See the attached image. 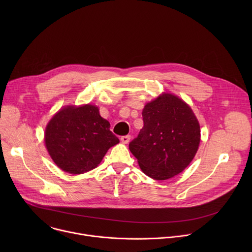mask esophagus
I'll return each instance as SVG.
<instances>
[{"label":"esophagus","mask_w":252,"mask_h":252,"mask_svg":"<svg viewBox=\"0 0 252 252\" xmlns=\"http://www.w3.org/2000/svg\"><path fill=\"white\" fill-rule=\"evenodd\" d=\"M129 139H130V135H124V136L121 137V141H122L123 143H125V145H126V143H128Z\"/></svg>","instance_id":"1"}]
</instances>
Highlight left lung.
I'll list each match as a JSON object with an SVG mask.
<instances>
[{
	"label": "left lung",
	"instance_id": "8db88e82",
	"mask_svg": "<svg viewBox=\"0 0 252 252\" xmlns=\"http://www.w3.org/2000/svg\"><path fill=\"white\" fill-rule=\"evenodd\" d=\"M143 126L129 143L141 171L156 181H166L184 171L194 158L200 126L189 104L171 93L146 103Z\"/></svg>",
	"mask_w": 252,
	"mask_h": 252
}]
</instances>
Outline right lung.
Returning <instances> with one entry per match:
<instances>
[{
	"label": "right lung",
	"instance_id": "right-lung-1",
	"mask_svg": "<svg viewBox=\"0 0 252 252\" xmlns=\"http://www.w3.org/2000/svg\"><path fill=\"white\" fill-rule=\"evenodd\" d=\"M92 103L63 106L49 121L45 146L56 165L70 174L95 168L119 138Z\"/></svg>",
	"mask_w": 252,
	"mask_h": 252
}]
</instances>
